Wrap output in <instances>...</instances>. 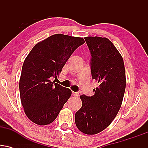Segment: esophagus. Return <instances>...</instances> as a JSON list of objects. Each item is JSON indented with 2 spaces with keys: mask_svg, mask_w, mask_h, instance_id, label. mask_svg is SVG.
Returning a JSON list of instances; mask_svg holds the SVG:
<instances>
[{
  "mask_svg": "<svg viewBox=\"0 0 148 148\" xmlns=\"http://www.w3.org/2000/svg\"><path fill=\"white\" fill-rule=\"evenodd\" d=\"M72 96L74 97H78L79 96V94L78 92H72Z\"/></svg>",
  "mask_w": 148,
  "mask_h": 148,
  "instance_id": "1",
  "label": "esophagus"
}]
</instances>
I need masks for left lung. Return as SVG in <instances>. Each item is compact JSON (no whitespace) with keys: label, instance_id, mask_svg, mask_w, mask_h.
I'll return each mask as SVG.
<instances>
[{"label":"left lung","instance_id":"left-lung-1","mask_svg":"<svg viewBox=\"0 0 148 148\" xmlns=\"http://www.w3.org/2000/svg\"><path fill=\"white\" fill-rule=\"evenodd\" d=\"M85 40L92 56V77L99 86L93 96H80L82 106L76 113L75 123L81 132L94 135L109 126L118 114L126 75L123 57L108 38L86 37Z\"/></svg>","mask_w":148,"mask_h":148}]
</instances>
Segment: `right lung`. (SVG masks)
I'll return each mask as SVG.
<instances>
[{"label":"right lung","instance_id":"right-lung-1","mask_svg":"<svg viewBox=\"0 0 148 148\" xmlns=\"http://www.w3.org/2000/svg\"><path fill=\"white\" fill-rule=\"evenodd\" d=\"M84 38L55 34L38 42L25 58L19 80L21 102L29 120L47 125L57 118L70 97L69 88L54 84L72 53Z\"/></svg>","mask_w":148,"mask_h":148}]
</instances>
